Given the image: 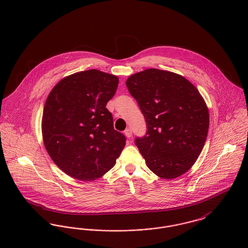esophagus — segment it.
Returning <instances> with one entry per match:
<instances>
[{
	"mask_svg": "<svg viewBox=\"0 0 248 248\" xmlns=\"http://www.w3.org/2000/svg\"><path fill=\"white\" fill-rule=\"evenodd\" d=\"M124 134H125V136H126L128 139H130V138L133 136V132H132V130H131L130 128L126 129L125 132H124Z\"/></svg>",
	"mask_w": 248,
	"mask_h": 248,
	"instance_id": "esophagus-1",
	"label": "esophagus"
}]
</instances>
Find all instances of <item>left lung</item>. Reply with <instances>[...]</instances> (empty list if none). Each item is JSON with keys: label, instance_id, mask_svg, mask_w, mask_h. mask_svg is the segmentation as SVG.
Masks as SVG:
<instances>
[{"label": "left lung", "instance_id": "8db88e82", "mask_svg": "<svg viewBox=\"0 0 248 248\" xmlns=\"http://www.w3.org/2000/svg\"><path fill=\"white\" fill-rule=\"evenodd\" d=\"M126 86L146 121V135L135 143L148 168L166 179L183 175L198 159L208 134L202 96L183 76L157 69L133 74Z\"/></svg>", "mask_w": 248, "mask_h": 248}]
</instances>
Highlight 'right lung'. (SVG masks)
Masks as SVG:
<instances>
[{
	"instance_id": "right-lung-1",
	"label": "right lung",
	"mask_w": 248,
	"mask_h": 248,
	"mask_svg": "<svg viewBox=\"0 0 248 248\" xmlns=\"http://www.w3.org/2000/svg\"><path fill=\"white\" fill-rule=\"evenodd\" d=\"M117 86V76L89 70L65 77L49 93L43 111V140L51 159L67 175L90 181L114 166L126 144L106 108Z\"/></svg>"
}]
</instances>
